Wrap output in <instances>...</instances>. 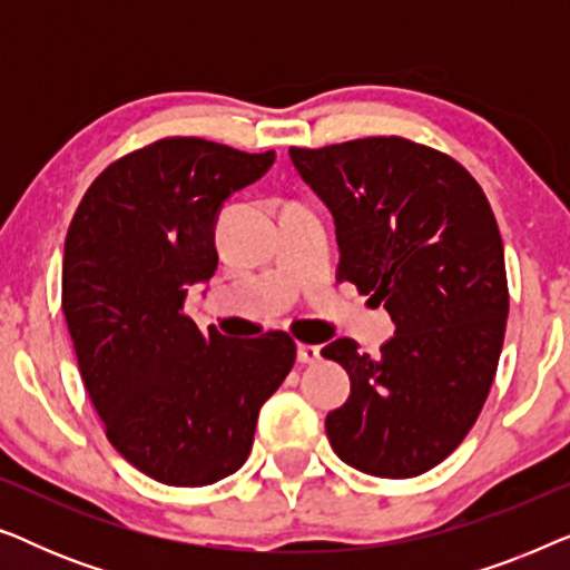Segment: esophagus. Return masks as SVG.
Segmentation results:
<instances>
[{"label": "esophagus", "mask_w": 570, "mask_h": 570, "mask_svg": "<svg viewBox=\"0 0 570 570\" xmlns=\"http://www.w3.org/2000/svg\"><path fill=\"white\" fill-rule=\"evenodd\" d=\"M298 361L301 363H318L322 361V350L316 345H298Z\"/></svg>", "instance_id": "1"}]
</instances>
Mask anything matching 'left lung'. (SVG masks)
Listing matches in <instances>:
<instances>
[{
  "label": "left lung",
  "instance_id": "1",
  "mask_svg": "<svg viewBox=\"0 0 570 570\" xmlns=\"http://www.w3.org/2000/svg\"><path fill=\"white\" fill-rule=\"evenodd\" d=\"M291 160L334 217L337 279L396 324L376 357L345 337L322 350L350 376L326 435L355 470L415 478L470 433L501 357L509 287L493 209L456 160L402 137L291 147Z\"/></svg>",
  "mask_w": 570,
  "mask_h": 570
}]
</instances>
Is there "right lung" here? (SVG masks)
I'll list each match as a JSON object with an SVG mask.
<instances>
[{"label":"right lung","instance_id":"add662e5","mask_svg":"<svg viewBox=\"0 0 570 570\" xmlns=\"http://www.w3.org/2000/svg\"><path fill=\"white\" fill-rule=\"evenodd\" d=\"M275 150L160 139L116 160L77 207L65 240L61 308L114 449L147 478L202 488L240 470L262 404L295 363L285 332L202 334L184 314L217 269L215 225Z\"/></svg>","mask_w":570,"mask_h":570}]
</instances>
